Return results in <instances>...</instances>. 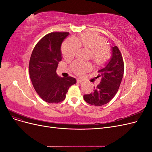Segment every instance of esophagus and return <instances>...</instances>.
Returning <instances> with one entry per match:
<instances>
[{
	"instance_id": "34e87169",
	"label": "esophagus",
	"mask_w": 152,
	"mask_h": 152,
	"mask_svg": "<svg viewBox=\"0 0 152 152\" xmlns=\"http://www.w3.org/2000/svg\"><path fill=\"white\" fill-rule=\"evenodd\" d=\"M77 83H79V84H82L83 82H82V80H81L80 79H77Z\"/></svg>"
}]
</instances>
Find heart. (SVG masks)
Returning a JSON list of instances; mask_svg holds the SVG:
<instances>
[{"label":"heart","instance_id":"obj_1","mask_svg":"<svg viewBox=\"0 0 152 152\" xmlns=\"http://www.w3.org/2000/svg\"><path fill=\"white\" fill-rule=\"evenodd\" d=\"M80 47L89 49L91 53V59L97 65H102L109 58V49L107 41L100 35L95 34H84L80 38H68L63 42L61 52L66 60L74 58ZM71 68L78 75L82 74L91 69L90 63L81 60L73 62Z\"/></svg>","mask_w":152,"mask_h":152}]
</instances>
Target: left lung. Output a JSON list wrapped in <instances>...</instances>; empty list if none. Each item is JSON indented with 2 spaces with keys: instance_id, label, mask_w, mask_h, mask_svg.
<instances>
[{
  "instance_id": "obj_1",
  "label": "left lung",
  "mask_w": 152,
  "mask_h": 152,
  "mask_svg": "<svg viewBox=\"0 0 152 152\" xmlns=\"http://www.w3.org/2000/svg\"><path fill=\"white\" fill-rule=\"evenodd\" d=\"M112 57L106 66L99 70L96 78L101 77L100 83L94 87L93 93L84 94V99L91 105L102 106L108 103L116 94L120 87L124 72L122 54L117 46L112 47Z\"/></svg>"
}]
</instances>
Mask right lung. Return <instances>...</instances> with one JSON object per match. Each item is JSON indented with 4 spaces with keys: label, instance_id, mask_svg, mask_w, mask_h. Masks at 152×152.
Wrapping results in <instances>:
<instances>
[{
    "label": "right lung",
    "instance_id": "obj_1",
    "mask_svg": "<svg viewBox=\"0 0 152 152\" xmlns=\"http://www.w3.org/2000/svg\"><path fill=\"white\" fill-rule=\"evenodd\" d=\"M68 32H52L36 44L29 62L30 79L40 97L49 103H58L66 98L71 86L76 83L72 77H59L56 69L62 56L61 46Z\"/></svg>",
    "mask_w": 152,
    "mask_h": 152
}]
</instances>
